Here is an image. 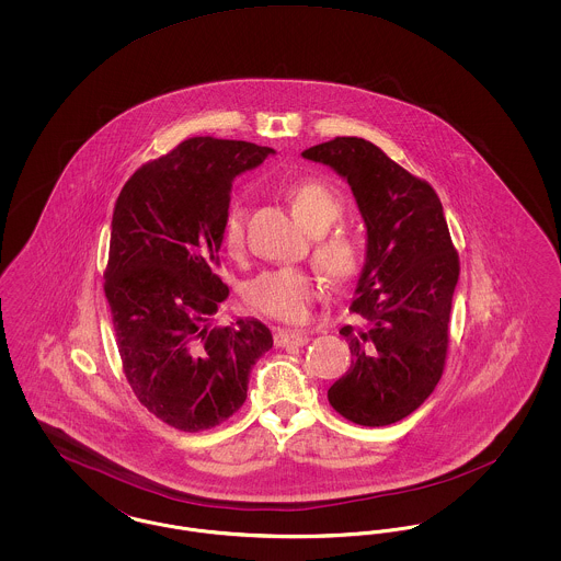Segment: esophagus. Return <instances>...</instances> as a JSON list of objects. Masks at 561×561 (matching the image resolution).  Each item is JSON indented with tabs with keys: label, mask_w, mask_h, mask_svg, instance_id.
<instances>
[{
	"label": "esophagus",
	"mask_w": 561,
	"mask_h": 561,
	"mask_svg": "<svg viewBox=\"0 0 561 561\" xmlns=\"http://www.w3.org/2000/svg\"><path fill=\"white\" fill-rule=\"evenodd\" d=\"M309 343L307 330H277L275 332V345L277 347H300Z\"/></svg>",
	"instance_id": "34e87169"
}]
</instances>
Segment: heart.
I'll list each match as a JSON object with an SVG mask.
<instances>
[{"label":"heart","instance_id":"1","mask_svg":"<svg viewBox=\"0 0 561 561\" xmlns=\"http://www.w3.org/2000/svg\"><path fill=\"white\" fill-rule=\"evenodd\" d=\"M288 199L298 220L311 231L321 233L313 243V259L323 273L339 286L357 277L362 268V245L347 229L328 231L343 216V199L321 181H302L288 188ZM248 210L241 202L229 204L222 216L220 238L229 256L240 259L245 252ZM321 279L307 267H275L252 277L243 298L250 309L279 321H302L320 298Z\"/></svg>","mask_w":561,"mask_h":561}]
</instances>
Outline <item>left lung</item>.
Returning <instances> with one entry per match:
<instances>
[{
    "label": "left lung",
    "mask_w": 561,
    "mask_h": 561,
    "mask_svg": "<svg viewBox=\"0 0 561 561\" xmlns=\"http://www.w3.org/2000/svg\"><path fill=\"white\" fill-rule=\"evenodd\" d=\"M302 158L347 179L368 227L351 302L364 323L341 328L353 359L328 401L355 425H393L427 400L446 368L460 261L442 202L427 181L357 136H336Z\"/></svg>",
    "instance_id": "left-lung-1"
}]
</instances>
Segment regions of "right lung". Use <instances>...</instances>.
<instances>
[{
  "instance_id": "right-lung-1",
  "label": "right lung",
  "mask_w": 561,
  "mask_h": 561,
  "mask_svg": "<svg viewBox=\"0 0 561 561\" xmlns=\"http://www.w3.org/2000/svg\"><path fill=\"white\" fill-rule=\"evenodd\" d=\"M268 153L245 140L193 136L142 163L113 208L105 294L122 370L136 400L185 433L233 416L250 368L273 347L261 321L210 325L229 296L218 252L233 179Z\"/></svg>"
}]
</instances>
